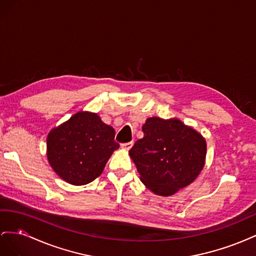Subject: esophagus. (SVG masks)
<instances>
[{"mask_svg": "<svg viewBox=\"0 0 256 256\" xmlns=\"http://www.w3.org/2000/svg\"><path fill=\"white\" fill-rule=\"evenodd\" d=\"M132 142H128V143H124V144H122L120 145V147L122 148H124V150H129L131 147H132Z\"/></svg>", "mask_w": 256, "mask_h": 256, "instance_id": "34e87169", "label": "esophagus"}]
</instances>
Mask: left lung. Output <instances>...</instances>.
Wrapping results in <instances>:
<instances>
[{
    "instance_id": "1",
    "label": "left lung",
    "mask_w": 256,
    "mask_h": 256,
    "mask_svg": "<svg viewBox=\"0 0 256 256\" xmlns=\"http://www.w3.org/2000/svg\"><path fill=\"white\" fill-rule=\"evenodd\" d=\"M144 136L129 150L140 180L154 194L173 196L202 171L206 141L196 130L177 118H147Z\"/></svg>"
}]
</instances>
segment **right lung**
I'll use <instances>...</instances> for the list:
<instances>
[{
	"instance_id": "right-lung-1",
	"label": "right lung",
	"mask_w": 256,
	"mask_h": 256,
	"mask_svg": "<svg viewBox=\"0 0 256 256\" xmlns=\"http://www.w3.org/2000/svg\"><path fill=\"white\" fill-rule=\"evenodd\" d=\"M115 130L96 113L78 112L47 138L48 161L62 180L74 186L86 184L102 173L120 145Z\"/></svg>"
}]
</instances>
